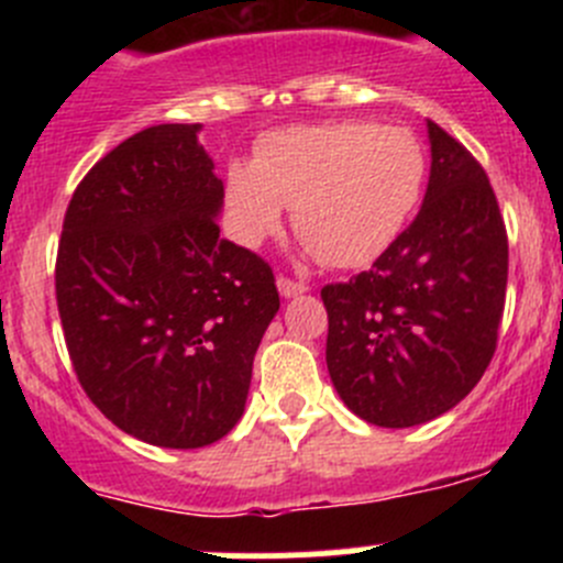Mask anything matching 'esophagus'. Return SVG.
<instances>
[{"instance_id": "34e87169", "label": "esophagus", "mask_w": 563, "mask_h": 563, "mask_svg": "<svg viewBox=\"0 0 563 563\" xmlns=\"http://www.w3.org/2000/svg\"><path fill=\"white\" fill-rule=\"evenodd\" d=\"M277 288H280L283 297H299V294L308 291V286H305L302 280H291V277H286V275L277 277Z\"/></svg>"}]
</instances>
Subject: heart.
Here are the masks:
<instances>
[{
    "label": "heart",
    "mask_w": 563,
    "mask_h": 563,
    "mask_svg": "<svg viewBox=\"0 0 563 563\" xmlns=\"http://www.w3.org/2000/svg\"><path fill=\"white\" fill-rule=\"evenodd\" d=\"M428 155L400 128L365 119L291 124L264 133L253 163L225 168L231 234L255 247L275 234L283 203L294 229L329 264L367 266L391 247L422 201Z\"/></svg>",
    "instance_id": "1"
}]
</instances>
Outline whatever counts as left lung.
Wrapping results in <instances>:
<instances>
[{"instance_id": "left-lung-1", "label": "left lung", "mask_w": 563, "mask_h": 563, "mask_svg": "<svg viewBox=\"0 0 563 563\" xmlns=\"http://www.w3.org/2000/svg\"><path fill=\"white\" fill-rule=\"evenodd\" d=\"M428 192L373 269L321 288L327 367L345 406L378 428H413L457 406L496 354L509 242L485 168L428 122Z\"/></svg>"}]
</instances>
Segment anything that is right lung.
Returning <instances> with one entry per match:
<instances>
[{
  "label": "right lung",
  "instance_id": "1",
  "mask_svg": "<svg viewBox=\"0 0 563 563\" xmlns=\"http://www.w3.org/2000/svg\"><path fill=\"white\" fill-rule=\"evenodd\" d=\"M201 124H155L100 157L67 203L56 308L78 384L133 439L198 450L245 411L280 308L272 266L220 236Z\"/></svg>",
  "mask_w": 563,
  "mask_h": 563
}]
</instances>
